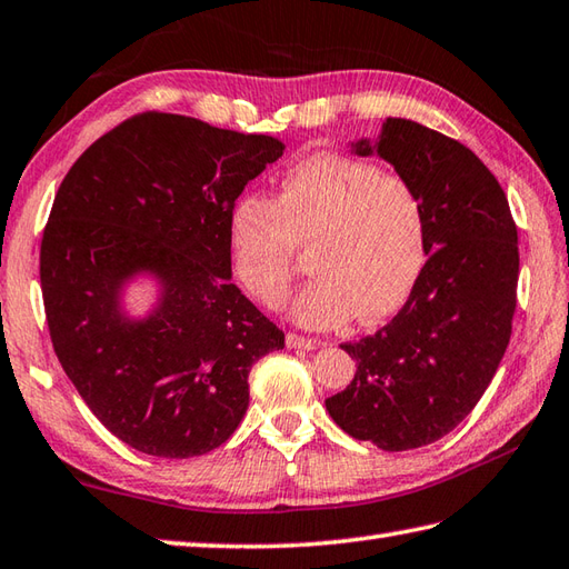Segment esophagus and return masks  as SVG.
<instances>
[{
	"mask_svg": "<svg viewBox=\"0 0 569 569\" xmlns=\"http://www.w3.org/2000/svg\"><path fill=\"white\" fill-rule=\"evenodd\" d=\"M287 346L295 348V350H313L323 346V340L319 338H307V336H297V333H289L287 336Z\"/></svg>",
	"mask_w": 569,
	"mask_h": 569,
	"instance_id": "34e87169",
	"label": "esophagus"
}]
</instances>
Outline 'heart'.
<instances>
[{"mask_svg": "<svg viewBox=\"0 0 569 569\" xmlns=\"http://www.w3.org/2000/svg\"><path fill=\"white\" fill-rule=\"evenodd\" d=\"M233 272L262 307H280L311 248L317 274L289 313L305 328L377 323L407 305L426 262V213L413 184L338 153L301 160L280 197L243 194L229 217Z\"/></svg>", "mask_w": 569, "mask_h": 569, "instance_id": "obj_1", "label": "heart"}]
</instances>
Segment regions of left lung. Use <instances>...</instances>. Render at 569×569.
<instances>
[{
    "label": "left lung",
    "mask_w": 569,
    "mask_h": 569,
    "mask_svg": "<svg viewBox=\"0 0 569 569\" xmlns=\"http://www.w3.org/2000/svg\"><path fill=\"white\" fill-rule=\"evenodd\" d=\"M413 184L426 213V264L401 311L375 336L343 343L358 370L326 399L356 440L399 452L450 433L495 377L511 338L519 233L507 194L470 148L409 119L350 143Z\"/></svg>",
    "instance_id": "left-lung-1"
}]
</instances>
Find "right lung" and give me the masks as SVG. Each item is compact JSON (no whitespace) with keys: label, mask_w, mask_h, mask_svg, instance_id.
Returning a JSON list of instances; mask_svg holds the SVG:
<instances>
[{"label":"right lung","mask_w":569,"mask_h":569,"mask_svg":"<svg viewBox=\"0 0 569 569\" xmlns=\"http://www.w3.org/2000/svg\"><path fill=\"white\" fill-rule=\"evenodd\" d=\"M282 141L148 111L94 141L62 180L41 243L62 370L126 446L194 458L231 438L248 372L284 333L231 282L229 217ZM148 279L143 318L124 289Z\"/></svg>","instance_id":"right-lung-1"}]
</instances>
